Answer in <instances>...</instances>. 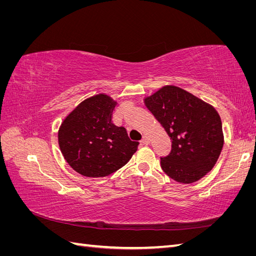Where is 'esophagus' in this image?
I'll return each instance as SVG.
<instances>
[{
  "label": "esophagus",
  "instance_id": "esophagus-1",
  "mask_svg": "<svg viewBox=\"0 0 256 256\" xmlns=\"http://www.w3.org/2000/svg\"><path fill=\"white\" fill-rule=\"evenodd\" d=\"M141 143H142V144H148V143H150V138H148V136H144L142 138Z\"/></svg>",
  "mask_w": 256,
  "mask_h": 256
}]
</instances>
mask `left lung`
<instances>
[{"instance_id": "left-lung-1", "label": "left lung", "mask_w": 256, "mask_h": 256, "mask_svg": "<svg viewBox=\"0 0 256 256\" xmlns=\"http://www.w3.org/2000/svg\"><path fill=\"white\" fill-rule=\"evenodd\" d=\"M144 102L172 141L171 152L161 157L164 172L178 182L191 184L212 171L224 142L214 108L174 85L160 88Z\"/></svg>"}]
</instances>
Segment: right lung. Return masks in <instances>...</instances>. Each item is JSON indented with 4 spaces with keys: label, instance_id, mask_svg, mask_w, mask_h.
I'll list each match as a JSON object with an SVG mask.
<instances>
[{
    "label": "right lung",
    "instance_id": "1",
    "mask_svg": "<svg viewBox=\"0 0 256 256\" xmlns=\"http://www.w3.org/2000/svg\"><path fill=\"white\" fill-rule=\"evenodd\" d=\"M116 102L104 94L85 99L62 122L58 144L76 172L86 177H104L125 166L136 152L124 127L112 122Z\"/></svg>",
    "mask_w": 256,
    "mask_h": 256
}]
</instances>
